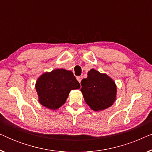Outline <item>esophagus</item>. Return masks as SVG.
Here are the masks:
<instances>
[{"label": "esophagus", "instance_id": "1", "mask_svg": "<svg viewBox=\"0 0 152 152\" xmlns=\"http://www.w3.org/2000/svg\"><path fill=\"white\" fill-rule=\"evenodd\" d=\"M77 81L79 82H81V80H82V77H80V76H78V77H77Z\"/></svg>", "mask_w": 152, "mask_h": 152}]
</instances>
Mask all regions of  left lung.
I'll use <instances>...</instances> for the list:
<instances>
[{"mask_svg": "<svg viewBox=\"0 0 152 152\" xmlns=\"http://www.w3.org/2000/svg\"><path fill=\"white\" fill-rule=\"evenodd\" d=\"M81 91L87 104L95 111L111 107L115 100L116 86L107 75L91 69L81 82Z\"/></svg>", "mask_w": 152, "mask_h": 152, "instance_id": "1", "label": "left lung"}]
</instances>
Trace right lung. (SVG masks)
<instances>
[{
  "label": "right lung",
  "instance_id": "1",
  "mask_svg": "<svg viewBox=\"0 0 152 152\" xmlns=\"http://www.w3.org/2000/svg\"><path fill=\"white\" fill-rule=\"evenodd\" d=\"M80 88V83L72 72L62 68L43 74L36 84L39 102L53 110L66 102L70 91Z\"/></svg>",
  "mask_w": 152,
  "mask_h": 152
}]
</instances>
